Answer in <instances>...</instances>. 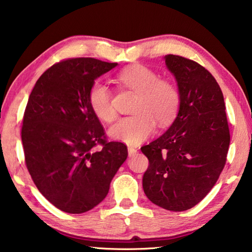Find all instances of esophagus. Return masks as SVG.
Returning a JSON list of instances; mask_svg holds the SVG:
<instances>
[{"instance_id":"esophagus-1","label":"esophagus","mask_w":252,"mask_h":252,"mask_svg":"<svg viewBox=\"0 0 252 252\" xmlns=\"http://www.w3.org/2000/svg\"><path fill=\"white\" fill-rule=\"evenodd\" d=\"M127 152H129V157H133L136 155V153H138V150H136V149L133 147H129L127 148Z\"/></svg>"}]
</instances>
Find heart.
Instances as JSON below:
<instances>
[{
  "label": "heart",
  "instance_id": "b5f03b06",
  "mask_svg": "<svg viewBox=\"0 0 252 252\" xmlns=\"http://www.w3.org/2000/svg\"><path fill=\"white\" fill-rule=\"evenodd\" d=\"M117 82L123 88L136 93L132 108L135 113L119 119L109 127L110 138L130 146L141 143L156 129V121L160 126L171 123L180 108V93L176 84L160 79L150 67L133 65L122 70L117 75ZM89 105L101 121L110 122L116 118L112 94L105 84L93 83L88 94Z\"/></svg>",
  "mask_w": 252,
  "mask_h": 252
}]
</instances>
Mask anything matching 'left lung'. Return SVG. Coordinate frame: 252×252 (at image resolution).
I'll use <instances>...</instances> for the list:
<instances>
[{
	"mask_svg": "<svg viewBox=\"0 0 252 252\" xmlns=\"http://www.w3.org/2000/svg\"><path fill=\"white\" fill-rule=\"evenodd\" d=\"M164 60L177 81L180 108L171 126L141 148L149 159L142 185L157 206L185 211L201 201L219 179L230 133L222 91L210 72L179 55Z\"/></svg>",
	"mask_w": 252,
	"mask_h": 252,
	"instance_id": "8db88e82",
	"label": "left lung"
}]
</instances>
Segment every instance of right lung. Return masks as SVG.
I'll return each mask as SVG.
<instances>
[{"instance_id":"obj_1","label":"right lung","mask_w":252,"mask_h":252,"mask_svg":"<svg viewBox=\"0 0 252 252\" xmlns=\"http://www.w3.org/2000/svg\"><path fill=\"white\" fill-rule=\"evenodd\" d=\"M117 65L93 58L65 60L46 70L30 94L21 132L25 163L40 192L64 212L97 206L126 160V146L106 141L88 100L94 80Z\"/></svg>"}]
</instances>
